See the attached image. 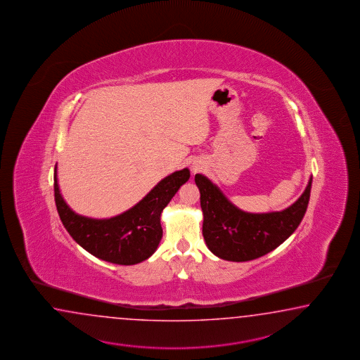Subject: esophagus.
Returning a JSON list of instances; mask_svg holds the SVG:
<instances>
[{"label": "esophagus", "mask_w": 360, "mask_h": 360, "mask_svg": "<svg viewBox=\"0 0 360 360\" xmlns=\"http://www.w3.org/2000/svg\"><path fill=\"white\" fill-rule=\"evenodd\" d=\"M195 170H196V169H195Z\"/></svg>", "instance_id": "obj_1"}]
</instances>
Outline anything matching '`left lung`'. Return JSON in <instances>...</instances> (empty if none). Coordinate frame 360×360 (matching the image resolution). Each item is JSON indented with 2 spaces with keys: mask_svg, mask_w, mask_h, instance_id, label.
Instances as JSON below:
<instances>
[{
  "mask_svg": "<svg viewBox=\"0 0 360 360\" xmlns=\"http://www.w3.org/2000/svg\"><path fill=\"white\" fill-rule=\"evenodd\" d=\"M202 209V236L217 257L245 262L270 253L296 231L310 200L312 176L295 204L281 212L248 213L235 207L216 184L195 176Z\"/></svg>",
  "mask_w": 360,
  "mask_h": 360,
  "instance_id": "8db88e82",
  "label": "left lung"
}]
</instances>
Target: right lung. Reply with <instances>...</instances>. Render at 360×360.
Returning <instances> with one entry per match:
<instances>
[{
    "label": "right lung",
    "mask_w": 360,
    "mask_h": 360,
    "mask_svg": "<svg viewBox=\"0 0 360 360\" xmlns=\"http://www.w3.org/2000/svg\"><path fill=\"white\" fill-rule=\"evenodd\" d=\"M190 178L182 169L165 176L133 208L107 219L76 214L64 201L54 170L56 209L65 230L90 255L116 264H136L151 257L162 238V209Z\"/></svg>",
    "instance_id": "1"
}]
</instances>
